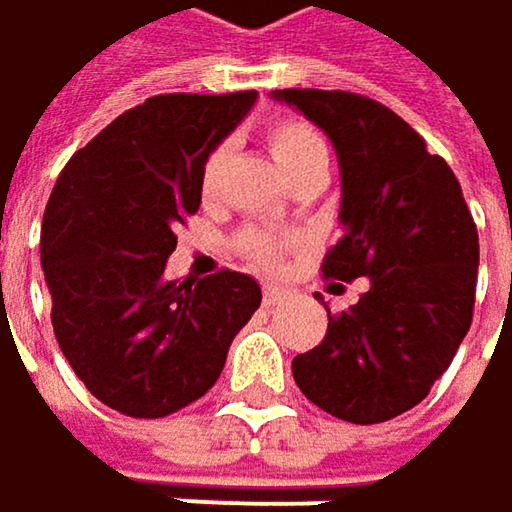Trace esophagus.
<instances>
[{
    "instance_id": "34e87169",
    "label": "esophagus",
    "mask_w": 512,
    "mask_h": 512,
    "mask_svg": "<svg viewBox=\"0 0 512 512\" xmlns=\"http://www.w3.org/2000/svg\"><path fill=\"white\" fill-rule=\"evenodd\" d=\"M286 298V292L280 289V286H265L262 289V301H265V307H274V304H280Z\"/></svg>"
}]
</instances>
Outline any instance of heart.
<instances>
[{
	"label": "heart",
	"instance_id": "heart-1",
	"mask_svg": "<svg viewBox=\"0 0 512 512\" xmlns=\"http://www.w3.org/2000/svg\"><path fill=\"white\" fill-rule=\"evenodd\" d=\"M265 139H268L274 163L280 166V172L289 181L295 175H301L304 169H310V166H328V145H325L322 133L313 125L301 122V119H280V122L268 125ZM223 163H226V148L217 145L205 157L202 172H199V190L205 196L214 193V187L220 181V172H223ZM244 253L259 265H274L280 259V244L265 238V235L250 232V235H244Z\"/></svg>",
	"mask_w": 512,
	"mask_h": 512
}]
</instances>
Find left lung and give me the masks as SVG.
<instances>
[{
	"label": "left lung",
	"instance_id": "left-lung-1",
	"mask_svg": "<svg viewBox=\"0 0 512 512\" xmlns=\"http://www.w3.org/2000/svg\"><path fill=\"white\" fill-rule=\"evenodd\" d=\"M337 148L343 238L322 274L367 277L361 301L328 310L325 340L292 361L301 393L349 423H384L450 367L471 328L480 244L462 187L408 122L355 92L283 89ZM340 286V283H337Z\"/></svg>",
	"mask_w": 512,
	"mask_h": 512
}]
</instances>
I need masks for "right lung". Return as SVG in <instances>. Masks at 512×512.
Returning <instances> with one entry per match:
<instances>
[{
    "label": "right lung",
    "instance_id": "obj_1",
    "mask_svg": "<svg viewBox=\"0 0 512 512\" xmlns=\"http://www.w3.org/2000/svg\"><path fill=\"white\" fill-rule=\"evenodd\" d=\"M256 92L154 95L62 169L41 226V268L62 355L104 405L166 417L211 390L262 304L238 271L166 280L175 229L199 211L205 157Z\"/></svg>",
    "mask_w": 512,
    "mask_h": 512
}]
</instances>
